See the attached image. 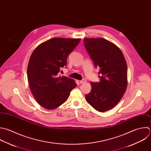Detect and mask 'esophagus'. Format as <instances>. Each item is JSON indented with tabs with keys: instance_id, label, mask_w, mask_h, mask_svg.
<instances>
[{
	"instance_id": "1",
	"label": "esophagus",
	"mask_w": 151,
	"mask_h": 151,
	"mask_svg": "<svg viewBox=\"0 0 151 151\" xmlns=\"http://www.w3.org/2000/svg\"><path fill=\"white\" fill-rule=\"evenodd\" d=\"M86 82V79H82L81 81H80V83H81V84L84 83H85Z\"/></svg>"
}]
</instances>
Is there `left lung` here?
I'll use <instances>...</instances> for the list:
<instances>
[{"label": "left lung", "instance_id": "left-lung-1", "mask_svg": "<svg viewBox=\"0 0 151 151\" xmlns=\"http://www.w3.org/2000/svg\"><path fill=\"white\" fill-rule=\"evenodd\" d=\"M83 42L95 67L99 69L100 78L91 82L92 89L85 98L96 111L106 112L119 103L126 91L127 62L120 49L105 39L85 38Z\"/></svg>", "mask_w": 151, "mask_h": 151}]
</instances>
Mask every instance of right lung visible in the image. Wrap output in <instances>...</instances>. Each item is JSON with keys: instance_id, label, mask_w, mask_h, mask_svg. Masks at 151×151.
Listing matches in <instances>:
<instances>
[{"instance_id": "1", "label": "right lung", "mask_w": 151, "mask_h": 151, "mask_svg": "<svg viewBox=\"0 0 151 151\" xmlns=\"http://www.w3.org/2000/svg\"><path fill=\"white\" fill-rule=\"evenodd\" d=\"M81 39L54 37L42 43L32 53L27 78L30 91L44 108L54 109L65 102L76 86L74 80L59 76L60 69L66 66L67 58Z\"/></svg>"}]
</instances>
